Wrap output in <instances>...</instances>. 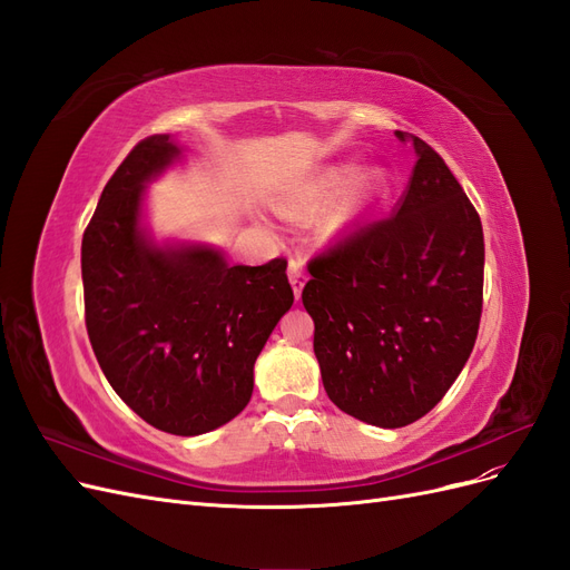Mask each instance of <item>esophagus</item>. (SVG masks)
I'll return each instance as SVG.
<instances>
[{"instance_id": "34e87169", "label": "esophagus", "mask_w": 570, "mask_h": 570, "mask_svg": "<svg viewBox=\"0 0 570 570\" xmlns=\"http://www.w3.org/2000/svg\"><path fill=\"white\" fill-rule=\"evenodd\" d=\"M287 275H289V283H292V289H295V297L302 295V287L306 283V273H304V258L299 254L289 256L287 262Z\"/></svg>"}]
</instances>
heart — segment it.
I'll list each match as a JSON object with an SVG mask.
<instances>
[{
  "instance_id": "1",
  "label": "heart",
  "mask_w": 570,
  "mask_h": 570,
  "mask_svg": "<svg viewBox=\"0 0 570 570\" xmlns=\"http://www.w3.org/2000/svg\"><path fill=\"white\" fill-rule=\"evenodd\" d=\"M350 177H352L350 166L327 168L323 174L297 185L295 189H289V193H285L275 206H278V212L285 218H292V220L312 218ZM385 185L387 180L381 170H366V174L353 178L347 187L342 189L340 197L333 202L331 212L325 214V226L340 228L342 223H347L352 216H356L361 209H364L368 202H373L377 195H383Z\"/></svg>"
}]
</instances>
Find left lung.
Masks as SVG:
<instances>
[{"instance_id":"8db88e82","label":"left lung","mask_w":570,"mask_h":570,"mask_svg":"<svg viewBox=\"0 0 570 570\" xmlns=\"http://www.w3.org/2000/svg\"><path fill=\"white\" fill-rule=\"evenodd\" d=\"M394 135L419 157L402 204L314 256L302 289L327 396L377 428L423 419L452 387L485 271L480 216L452 170L421 137Z\"/></svg>"}]
</instances>
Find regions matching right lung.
Here are the masks:
<instances>
[{
    "mask_svg": "<svg viewBox=\"0 0 570 570\" xmlns=\"http://www.w3.org/2000/svg\"><path fill=\"white\" fill-rule=\"evenodd\" d=\"M180 154L137 142L82 233L85 325L109 385L170 435H202L249 404L254 361L295 302L287 258L228 266L206 247L159 249L137 228L142 185Z\"/></svg>",
    "mask_w": 570,
    "mask_h": 570,
    "instance_id": "1",
    "label": "right lung"
}]
</instances>
